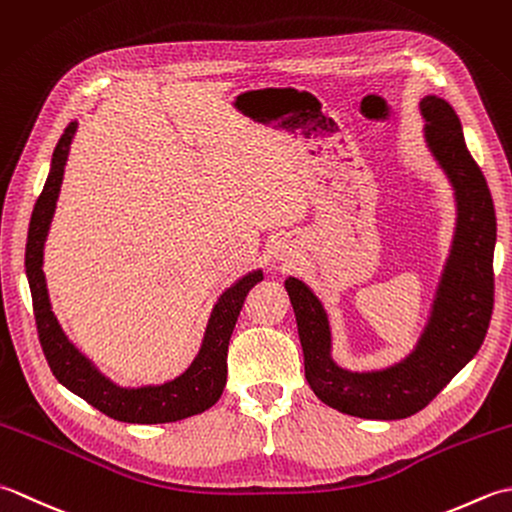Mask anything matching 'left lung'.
<instances>
[{"instance_id":"obj_1","label":"left lung","mask_w":512,"mask_h":512,"mask_svg":"<svg viewBox=\"0 0 512 512\" xmlns=\"http://www.w3.org/2000/svg\"><path fill=\"white\" fill-rule=\"evenodd\" d=\"M422 114L435 159L455 187L460 223L431 325L413 356L387 371L338 369L329 356V325L318 298L296 278L285 283L298 322L309 387L333 409L367 420H402L422 411L482 347L495 305L493 196L466 150L455 110L440 97H426Z\"/></svg>"}]
</instances>
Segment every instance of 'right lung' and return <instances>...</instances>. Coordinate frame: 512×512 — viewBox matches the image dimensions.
I'll list each match as a JSON object with an SVG mask.
<instances>
[{"label": "right lung", "instance_id": "obj_1", "mask_svg": "<svg viewBox=\"0 0 512 512\" xmlns=\"http://www.w3.org/2000/svg\"><path fill=\"white\" fill-rule=\"evenodd\" d=\"M75 123H70L61 134V139L52 154V168L48 181L41 190L33 218L28 227L26 243V274L33 294V311L37 322V336L44 349V356L50 364V371L64 384L66 389L77 393L79 398L106 413L112 420L132 422V424H163L185 420L190 415H198L218 402L227 382V347L232 331L236 327L238 314L245 305L249 289L263 280L260 271L238 280L229 287L218 300L212 311L210 325L205 331L203 347L198 351L192 367L181 378H176L161 387H141V389H121L114 387L110 380L92 367V364L72 347L64 331L57 325L50 311L48 291L44 271H41V256H44V241L48 225L55 214L57 196L64 168L68 159V148L75 134Z\"/></svg>", "mask_w": 512, "mask_h": 512}]
</instances>
